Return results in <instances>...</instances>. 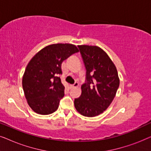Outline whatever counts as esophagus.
Wrapping results in <instances>:
<instances>
[{
  "label": "esophagus",
  "mask_w": 151,
  "mask_h": 151,
  "mask_svg": "<svg viewBox=\"0 0 151 151\" xmlns=\"http://www.w3.org/2000/svg\"><path fill=\"white\" fill-rule=\"evenodd\" d=\"M78 86H79V84H78V82H76L75 84H70L69 85V86H70V88H74V87H78Z\"/></svg>",
  "instance_id": "esophagus-1"
}]
</instances>
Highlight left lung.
<instances>
[{"label": "left lung", "mask_w": 151, "mask_h": 151, "mask_svg": "<svg viewBox=\"0 0 151 151\" xmlns=\"http://www.w3.org/2000/svg\"><path fill=\"white\" fill-rule=\"evenodd\" d=\"M86 69V82L82 93L74 100L77 111L86 117H95L110 106L119 85L116 67L100 47L78 45Z\"/></svg>", "instance_id": "left-lung-1"}]
</instances>
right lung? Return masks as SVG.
Segmentation results:
<instances>
[{
  "label": "right lung",
  "mask_w": 151,
  "mask_h": 151,
  "mask_svg": "<svg viewBox=\"0 0 151 151\" xmlns=\"http://www.w3.org/2000/svg\"><path fill=\"white\" fill-rule=\"evenodd\" d=\"M79 51L69 43L52 44L35 54L22 76L24 94L30 108L40 115H49L58 108L65 86L60 78L61 66L68 57Z\"/></svg>",
  "instance_id": "right-lung-1"
}]
</instances>
